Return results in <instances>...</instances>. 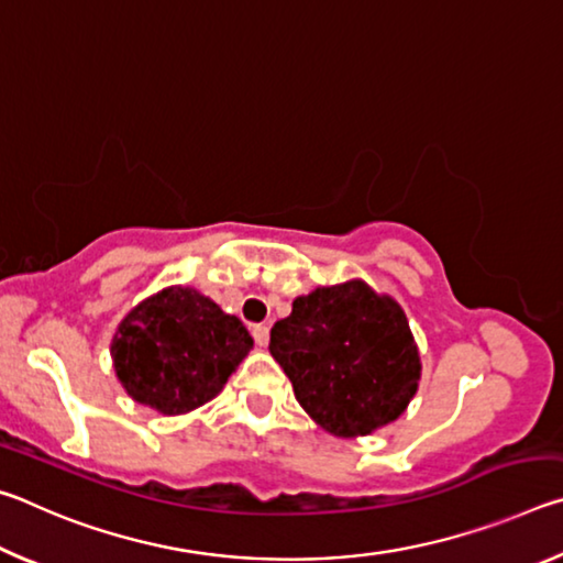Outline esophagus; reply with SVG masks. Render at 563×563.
<instances>
[{
  "label": "esophagus",
  "mask_w": 563,
  "mask_h": 563,
  "mask_svg": "<svg viewBox=\"0 0 563 563\" xmlns=\"http://www.w3.org/2000/svg\"><path fill=\"white\" fill-rule=\"evenodd\" d=\"M251 332H253V340L258 342L261 347L268 345V338H271V330H268V325H253V328H251Z\"/></svg>",
  "instance_id": "1"
}]
</instances>
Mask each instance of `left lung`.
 Returning <instances> with one entry per match:
<instances>
[{"label":"left lung","instance_id":"left-lung-1","mask_svg":"<svg viewBox=\"0 0 563 563\" xmlns=\"http://www.w3.org/2000/svg\"><path fill=\"white\" fill-rule=\"evenodd\" d=\"M271 355L300 407L335 437L395 422L422 373L405 310L362 280L295 298L271 330Z\"/></svg>","mask_w":563,"mask_h":563}]
</instances>
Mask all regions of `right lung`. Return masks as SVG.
<instances>
[{"mask_svg": "<svg viewBox=\"0 0 563 563\" xmlns=\"http://www.w3.org/2000/svg\"><path fill=\"white\" fill-rule=\"evenodd\" d=\"M251 347V332L235 316L194 288L170 285L121 320L111 357L139 405L184 415L221 393Z\"/></svg>", "mask_w": 563, "mask_h": 563, "instance_id": "1", "label": "right lung"}]
</instances>
